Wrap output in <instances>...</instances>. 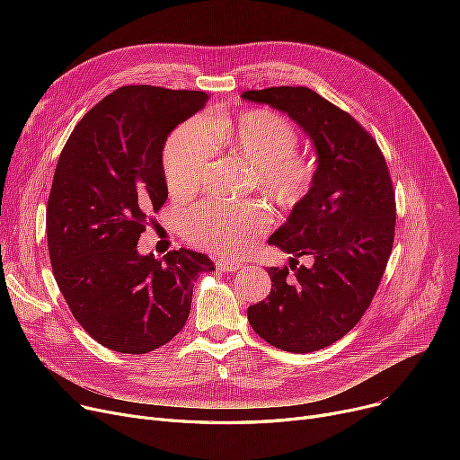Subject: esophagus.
Segmentation results:
<instances>
[{"instance_id": "esophagus-1", "label": "esophagus", "mask_w": 460, "mask_h": 460, "mask_svg": "<svg viewBox=\"0 0 460 460\" xmlns=\"http://www.w3.org/2000/svg\"><path fill=\"white\" fill-rule=\"evenodd\" d=\"M216 269L220 272H236L240 269H244V262L222 257V259H216Z\"/></svg>"}]
</instances>
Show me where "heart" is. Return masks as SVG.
Instances as JSON below:
<instances>
[{
    "instance_id": "b5f03b06",
    "label": "heart",
    "mask_w": 460,
    "mask_h": 460,
    "mask_svg": "<svg viewBox=\"0 0 460 460\" xmlns=\"http://www.w3.org/2000/svg\"><path fill=\"white\" fill-rule=\"evenodd\" d=\"M298 136L285 117L270 110H250L238 117L217 113L193 119L169 136L164 149V169L175 193L193 191L210 164L216 145L255 167L257 184L283 207L296 205L311 186L315 164L296 155ZM270 212L262 203L205 201L184 220L188 240L203 248L227 253L244 252L269 229Z\"/></svg>"
}]
</instances>
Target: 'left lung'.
I'll use <instances>...</instances> for the list:
<instances>
[{"instance_id": "left-lung-1", "label": "left lung", "mask_w": 460, "mask_h": 460, "mask_svg": "<svg viewBox=\"0 0 460 460\" xmlns=\"http://www.w3.org/2000/svg\"><path fill=\"white\" fill-rule=\"evenodd\" d=\"M304 130L315 147L311 188L269 244L291 253V270L267 269V300L248 307L257 335L285 352L321 350L349 333L369 307L395 234V193L376 141L343 110L307 87L246 91ZM305 254L309 268L296 269Z\"/></svg>"}]
</instances>
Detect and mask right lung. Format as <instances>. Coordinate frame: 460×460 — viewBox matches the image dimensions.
<instances>
[{
	"label": "right lung",
	"mask_w": 460,
	"mask_h": 460,
	"mask_svg": "<svg viewBox=\"0 0 460 460\" xmlns=\"http://www.w3.org/2000/svg\"><path fill=\"white\" fill-rule=\"evenodd\" d=\"M208 102L203 91L127 85L96 104L61 151L46 207L48 252L72 315L106 349L151 352L182 330L193 281L216 270L198 252L141 255L167 199V136Z\"/></svg>",
	"instance_id": "obj_1"
}]
</instances>
